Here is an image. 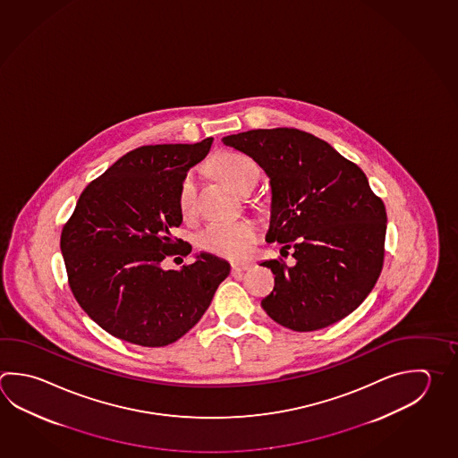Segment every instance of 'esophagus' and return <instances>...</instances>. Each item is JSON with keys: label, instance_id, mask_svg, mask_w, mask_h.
I'll return each mask as SVG.
<instances>
[{"label": "esophagus", "instance_id": "obj_1", "mask_svg": "<svg viewBox=\"0 0 458 458\" xmlns=\"http://www.w3.org/2000/svg\"><path fill=\"white\" fill-rule=\"evenodd\" d=\"M250 266L248 264H232V272L233 274H240V272H244V270H248Z\"/></svg>", "mask_w": 458, "mask_h": 458}]
</instances>
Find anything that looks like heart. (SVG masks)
Instances as JSON below:
<instances>
[{
    "instance_id": "heart-1",
    "label": "heart",
    "mask_w": 458,
    "mask_h": 458,
    "mask_svg": "<svg viewBox=\"0 0 458 458\" xmlns=\"http://www.w3.org/2000/svg\"><path fill=\"white\" fill-rule=\"evenodd\" d=\"M216 172L234 190H246L259 180V168L250 157L240 152H222L214 158ZM196 194H198V174L186 173L178 191V208L182 216H190L196 210ZM259 228L252 220H226L212 222L200 234L199 242L204 250L214 252L226 259H242L250 254L252 244L258 242Z\"/></svg>"
}]
</instances>
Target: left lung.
I'll return each instance as SVG.
<instances>
[{
  "instance_id": "left-lung-1",
  "label": "left lung",
  "mask_w": 458,
  "mask_h": 458,
  "mask_svg": "<svg viewBox=\"0 0 458 458\" xmlns=\"http://www.w3.org/2000/svg\"><path fill=\"white\" fill-rule=\"evenodd\" d=\"M270 178L266 240L293 250L294 266L264 260L276 276L262 308L296 332L328 327L371 293L384 264L387 216L366 174L326 140L294 128L222 139Z\"/></svg>"
}]
</instances>
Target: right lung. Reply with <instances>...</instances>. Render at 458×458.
<instances>
[{"label":"right lung","instance_id":"obj_1","mask_svg":"<svg viewBox=\"0 0 458 458\" xmlns=\"http://www.w3.org/2000/svg\"><path fill=\"white\" fill-rule=\"evenodd\" d=\"M212 140L131 150L82 191L63 226L71 292L113 337L170 345L198 324L230 274V264L208 252L180 270L162 268L165 258L191 252L172 236L182 222L178 191Z\"/></svg>","mask_w":458,"mask_h":458}]
</instances>
